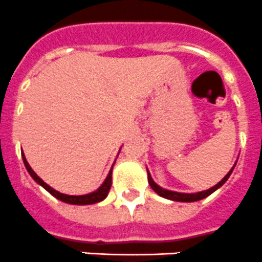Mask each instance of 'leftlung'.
<instances>
[{
    "mask_svg": "<svg viewBox=\"0 0 262 262\" xmlns=\"http://www.w3.org/2000/svg\"><path fill=\"white\" fill-rule=\"evenodd\" d=\"M235 168V166H233ZM233 168L231 169L230 172L227 173L226 177L222 180L221 182H217L215 186H212L211 189H207V190H203V191H200V193H193V194H189V193H177V191H170V190H165V189H163V187H160L159 185L156 184V182L152 180L151 174H149V172H148V182H149V185H151V187L154 189L155 191H156L159 195L164 196V198H166V200H172V201H177V202H195V201H200V200H203V198H206V196H209L210 194L214 193L216 189H219V187L222 186V185L224 184V182L228 180V177L231 176V173H232Z\"/></svg>",
    "mask_w": 262,
    "mask_h": 262,
    "instance_id": "8db88e82",
    "label": "left lung"
}]
</instances>
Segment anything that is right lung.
I'll list each match as a JSON object with an SVG mask.
<instances>
[{"mask_svg": "<svg viewBox=\"0 0 262 262\" xmlns=\"http://www.w3.org/2000/svg\"><path fill=\"white\" fill-rule=\"evenodd\" d=\"M22 159H23V163H25V166H26V169H27V172L30 173V176H31V177L34 178V180H35L39 185H41V186L45 187L48 193H51L53 196H55V198L62 201V202L71 203V205H92V203L101 202V201L105 200L106 196H107L108 191H110L111 170H113V169H111L110 172H108L107 177H106L105 182L101 185V187H99V189H97L96 191H93V193L85 194V195H67V194L59 193V191H56L55 189H52V187H51L50 185L46 184V182L43 181V180H41L39 176H36V173L34 172V170L31 169V166L29 165L26 157H25V155L23 154H22Z\"/></svg>", "mask_w": 262, "mask_h": 262, "instance_id": "add662e5", "label": "right lung"}]
</instances>
